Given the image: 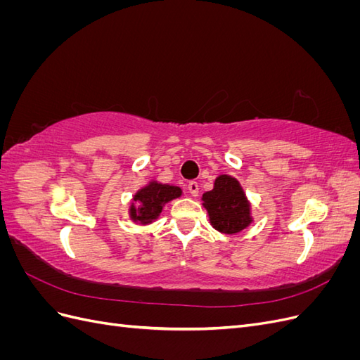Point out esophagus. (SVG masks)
<instances>
[{"mask_svg": "<svg viewBox=\"0 0 360 360\" xmlns=\"http://www.w3.org/2000/svg\"><path fill=\"white\" fill-rule=\"evenodd\" d=\"M188 191H189V193L192 195V197H198V193H200L198 183H197V181H191V183L188 184Z\"/></svg>", "mask_w": 360, "mask_h": 360, "instance_id": "34e87169", "label": "esophagus"}]
</instances>
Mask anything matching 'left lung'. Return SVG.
<instances>
[{
  "label": "left lung",
  "instance_id": "8db88e82",
  "mask_svg": "<svg viewBox=\"0 0 360 360\" xmlns=\"http://www.w3.org/2000/svg\"><path fill=\"white\" fill-rule=\"evenodd\" d=\"M201 200L212 226L219 233L237 234L254 221L243 188L228 174L216 177L213 189L205 192Z\"/></svg>",
  "mask_w": 360,
  "mask_h": 360
}]
</instances>
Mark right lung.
Listing matches in <instances>:
<instances>
[{
    "label": "right lung",
    "mask_w": 360,
    "mask_h": 360,
    "mask_svg": "<svg viewBox=\"0 0 360 360\" xmlns=\"http://www.w3.org/2000/svg\"><path fill=\"white\" fill-rule=\"evenodd\" d=\"M181 193L179 186L151 180L134 195L132 204L129 207V217L139 225L155 222L165 204L181 197Z\"/></svg>",
    "instance_id": "obj_1"
}]
</instances>
